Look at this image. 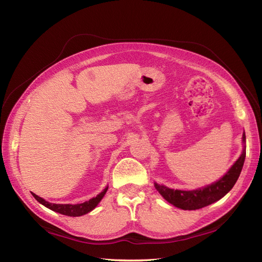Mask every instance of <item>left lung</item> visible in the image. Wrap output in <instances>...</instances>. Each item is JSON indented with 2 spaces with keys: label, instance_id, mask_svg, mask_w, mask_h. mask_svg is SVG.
<instances>
[{
  "label": "left lung",
  "instance_id": "8db88e82",
  "mask_svg": "<svg viewBox=\"0 0 262 262\" xmlns=\"http://www.w3.org/2000/svg\"><path fill=\"white\" fill-rule=\"evenodd\" d=\"M243 142L244 143L246 142L245 133L243 134ZM245 148L238 160L235 162L231 169L225 173V176L210 186L196 190H191V191H182V190L170 189L163 185H158L156 182L154 186L166 201H168L169 203L175 205V207L179 209L198 210L207 207V205L212 204L220 200L221 198H223L236 184L237 179H238L241 175V171L243 169L245 162Z\"/></svg>",
  "mask_w": 262,
  "mask_h": 262
}]
</instances>
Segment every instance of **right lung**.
Instances as JSON below:
<instances>
[{
    "label": "right lung",
    "mask_w": 262,
    "mask_h": 262,
    "mask_svg": "<svg viewBox=\"0 0 262 262\" xmlns=\"http://www.w3.org/2000/svg\"><path fill=\"white\" fill-rule=\"evenodd\" d=\"M107 189L108 188H105L104 191L100 192L97 196H95V198H93V199L86 201L84 203H81V204H54V203H50L48 201L43 200L42 198L38 196L37 194H35L33 192H31V194L34 195V198L39 203H41L42 205H45V207H47L54 212H58L60 214H63V215H68V216H81L96 208V205L100 202L102 196L105 195Z\"/></svg>",
    "instance_id": "1"
}]
</instances>
